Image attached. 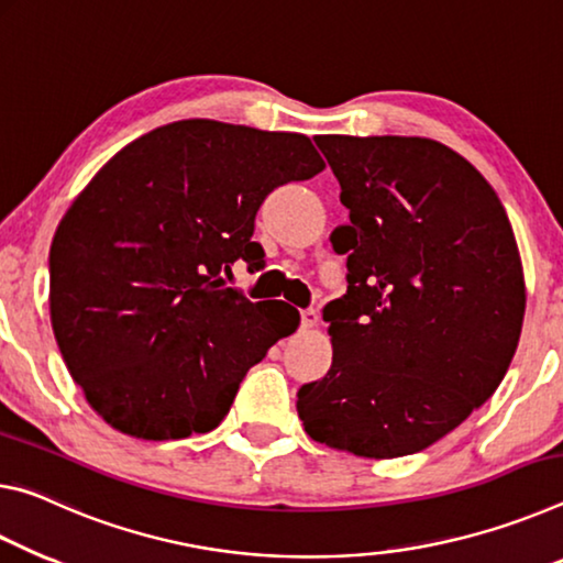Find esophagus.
<instances>
[{
    "label": "esophagus",
    "mask_w": 563,
    "mask_h": 563,
    "mask_svg": "<svg viewBox=\"0 0 563 563\" xmlns=\"http://www.w3.org/2000/svg\"><path fill=\"white\" fill-rule=\"evenodd\" d=\"M319 324V311L317 309H303L301 311V327L303 329H314Z\"/></svg>",
    "instance_id": "34e87169"
}]
</instances>
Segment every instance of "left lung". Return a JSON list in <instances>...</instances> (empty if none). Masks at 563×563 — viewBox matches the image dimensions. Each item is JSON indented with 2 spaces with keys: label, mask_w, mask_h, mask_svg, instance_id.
Here are the masks:
<instances>
[{
  "label": "left lung",
  "mask_w": 563,
  "mask_h": 563,
  "mask_svg": "<svg viewBox=\"0 0 563 563\" xmlns=\"http://www.w3.org/2000/svg\"><path fill=\"white\" fill-rule=\"evenodd\" d=\"M342 187L346 294L324 307L334 358L303 384V431L366 459L417 454L501 384L527 287L492 184L423 136H317Z\"/></svg>",
  "instance_id": "1"
}]
</instances>
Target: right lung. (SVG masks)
Masks as SVG:
<instances>
[{"instance_id": "1", "label": "right lung", "mask_w": 563, "mask_h": 563, "mask_svg": "<svg viewBox=\"0 0 563 563\" xmlns=\"http://www.w3.org/2000/svg\"><path fill=\"white\" fill-rule=\"evenodd\" d=\"M324 159L309 136L214 119L152 129L117 152L59 221L49 314L89 407L134 439L207 434L299 311L224 284L264 256L254 219Z\"/></svg>"}]
</instances>
